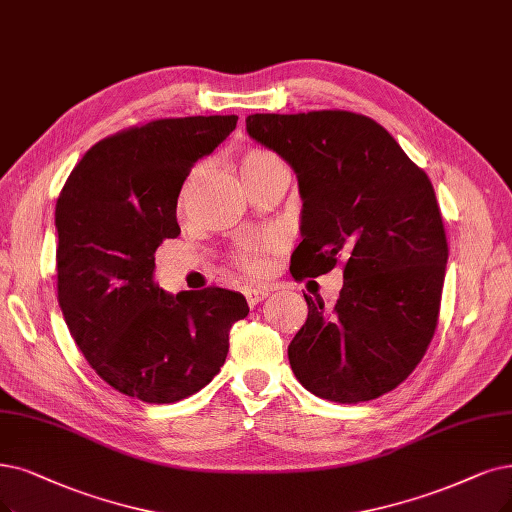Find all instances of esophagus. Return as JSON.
I'll list each match as a JSON object with an SVG mask.
<instances>
[{"label": "esophagus", "instance_id": "obj_1", "mask_svg": "<svg viewBox=\"0 0 512 512\" xmlns=\"http://www.w3.org/2000/svg\"><path fill=\"white\" fill-rule=\"evenodd\" d=\"M270 293L266 291V289H249V291H244V297H246V304H249L251 308H255V306H259L263 299H266Z\"/></svg>", "mask_w": 512, "mask_h": 512}]
</instances>
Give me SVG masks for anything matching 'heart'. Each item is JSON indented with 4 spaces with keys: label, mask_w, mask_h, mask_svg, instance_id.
Returning <instances> with one entry per match:
<instances>
[{
    "label": "heart",
    "mask_w": 512,
    "mask_h": 512,
    "mask_svg": "<svg viewBox=\"0 0 512 512\" xmlns=\"http://www.w3.org/2000/svg\"><path fill=\"white\" fill-rule=\"evenodd\" d=\"M238 166H240V173H242V179L246 181V185H251L257 179H261L263 175H268L270 170H274L276 166H280V160L266 149H246L240 156ZM276 249H278L276 238H268V240L255 242V244H244L242 249L236 253V263L244 272L259 276L268 270L270 253Z\"/></svg>",
    "instance_id": "heart-1"
}]
</instances>
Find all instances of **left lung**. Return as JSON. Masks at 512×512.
I'll list each match as a JSON object with an SVG mask.
<instances>
[{"label":"left lung","mask_w":512,"mask_h":512,"mask_svg":"<svg viewBox=\"0 0 512 512\" xmlns=\"http://www.w3.org/2000/svg\"><path fill=\"white\" fill-rule=\"evenodd\" d=\"M249 135L287 160L304 198L295 280L335 266V308L308 301L289 346L299 384L335 403L373 401L405 382L439 323L447 236L434 187L390 132L363 113H253Z\"/></svg>","instance_id":"obj_1"}]
</instances>
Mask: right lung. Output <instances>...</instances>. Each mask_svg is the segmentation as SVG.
<instances>
[{"instance_id": "1", "label": "right lung", "mask_w": 512, "mask_h": 512, "mask_svg": "<svg viewBox=\"0 0 512 512\" xmlns=\"http://www.w3.org/2000/svg\"><path fill=\"white\" fill-rule=\"evenodd\" d=\"M238 116L162 118L94 143L56 200V297L71 337L103 382L151 405L202 390L225 363L230 329L249 314L240 293L168 295L158 246L177 238L189 170Z\"/></svg>"}]
</instances>
